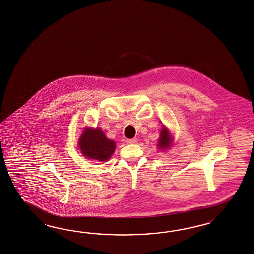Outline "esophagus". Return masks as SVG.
<instances>
[{"mask_svg":"<svg viewBox=\"0 0 254 254\" xmlns=\"http://www.w3.org/2000/svg\"><path fill=\"white\" fill-rule=\"evenodd\" d=\"M137 142V138H132V139H127V140H126V143H127V144H136Z\"/></svg>","mask_w":254,"mask_h":254,"instance_id":"34e87169","label":"esophagus"}]
</instances>
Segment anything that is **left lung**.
I'll return each instance as SVG.
<instances>
[{
    "label": "left lung",
    "mask_w": 254,
    "mask_h": 254,
    "mask_svg": "<svg viewBox=\"0 0 254 254\" xmlns=\"http://www.w3.org/2000/svg\"><path fill=\"white\" fill-rule=\"evenodd\" d=\"M158 145L160 149H166L171 145V136L166 128H163L160 132V137L159 139Z\"/></svg>",
    "instance_id": "left-lung-1"
}]
</instances>
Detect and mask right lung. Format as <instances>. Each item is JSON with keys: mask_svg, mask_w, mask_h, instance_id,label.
Wrapping results in <instances>:
<instances>
[{"mask_svg": "<svg viewBox=\"0 0 254 254\" xmlns=\"http://www.w3.org/2000/svg\"><path fill=\"white\" fill-rule=\"evenodd\" d=\"M82 154L91 160L107 161L114 152L115 142L106 137L100 129H85L79 141Z\"/></svg>", "mask_w": 254, "mask_h": 254, "instance_id": "right-lung-1", "label": "right lung"}]
</instances>
